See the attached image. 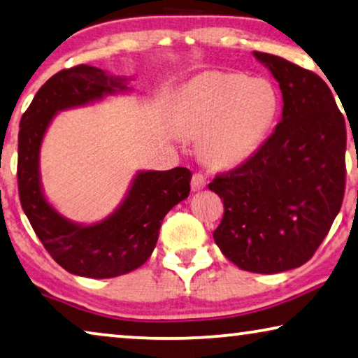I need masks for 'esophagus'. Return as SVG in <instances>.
<instances>
[{
	"mask_svg": "<svg viewBox=\"0 0 358 358\" xmlns=\"http://www.w3.org/2000/svg\"><path fill=\"white\" fill-rule=\"evenodd\" d=\"M207 185V178L204 177L202 173H194L193 175V180H191V188H193V191H201L204 189Z\"/></svg>",
	"mask_w": 358,
	"mask_h": 358,
	"instance_id": "esophagus-1",
	"label": "esophagus"
}]
</instances>
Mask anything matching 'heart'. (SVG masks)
<instances>
[{"instance_id": "obj_1", "label": "heart", "mask_w": 358, "mask_h": 358, "mask_svg": "<svg viewBox=\"0 0 358 358\" xmlns=\"http://www.w3.org/2000/svg\"><path fill=\"white\" fill-rule=\"evenodd\" d=\"M275 112V93L264 80L209 72L175 94L170 124L180 135L199 136L202 156L227 167L252 154Z\"/></svg>"}]
</instances>
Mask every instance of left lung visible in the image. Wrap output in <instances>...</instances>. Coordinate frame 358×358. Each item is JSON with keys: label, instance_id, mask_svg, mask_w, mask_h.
Returning a JSON list of instances; mask_svg holds the SVG:
<instances>
[{"label": "left lung", "instance_id": "obj_1", "mask_svg": "<svg viewBox=\"0 0 358 358\" xmlns=\"http://www.w3.org/2000/svg\"><path fill=\"white\" fill-rule=\"evenodd\" d=\"M278 82L282 114L249 161L213 178L225 207L213 239L228 260L252 273L297 268L315 254L343 204L345 122L317 73L252 52Z\"/></svg>", "mask_w": 358, "mask_h": 358}]
</instances>
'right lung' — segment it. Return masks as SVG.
I'll return each mask as SVG.
<instances>
[{
	"instance_id": "right-lung-1",
	"label": "right lung",
	"mask_w": 358,
	"mask_h": 358,
	"mask_svg": "<svg viewBox=\"0 0 358 358\" xmlns=\"http://www.w3.org/2000/svg\"><path fill=\"white\" fill-rule=\"evenodd\" d=\"M128 77L77 66L52 76L20 119L17 181L22 209L51 257L69 273L114 278L151 257L169 210L189 194L191 172L138 170L124 199L103 220L78 223L48 201L41 183L40 154L48 128L62 110L85 108L133 92Z\"/></svg>"
}]
</instances>
